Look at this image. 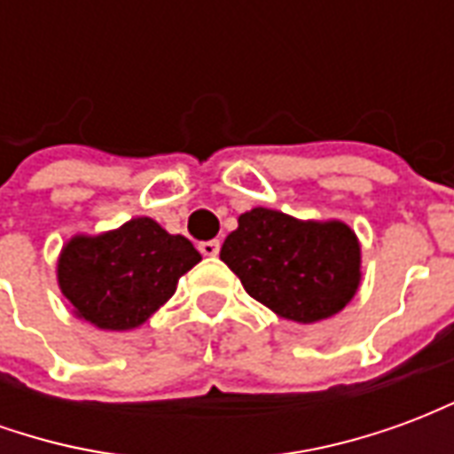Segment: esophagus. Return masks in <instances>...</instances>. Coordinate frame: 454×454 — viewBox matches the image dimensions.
I'll return each instance as SVG.
<instances>
[{
	"label": "esophagus",
	"mask_w": 454,
	"mask_h": 454,
	"mask_svg": "<svg viewBox=\"0 0 454 454\" xmlns=\"http://www.w3.org/2000/svg\"><path fill=\"white\" fill-rule=\"evenodd\" d=\"M218 250H221V243H218V240H204V243H199V253L204 257L218 255Z\"/></svg>",
	"instance_id": "1"
}]
</instances>
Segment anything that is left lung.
Masks as SVG:
<instances>
[{
  "instance_id": "1",
  "label": "left lung",
  "mask_w": 454,
  "mask_h": 454,
  "mask_svg": "<svg viewBox=\"0 0 454 454\" xmlns=\"http://www.w3.org/2000/svg\"><path fill=\"white\" fill-rule=\"evenodd\" d=\"M221 260L255 301L294 324L340 314L362 282L360 240L348 223L301 221L277 208L240 214Z\"/></svg>"
}]
</instances>
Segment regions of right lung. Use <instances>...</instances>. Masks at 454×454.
I'll return each instance as SVG.
<instances>
[{
  "label": "right lung",
  "instance_id": "add662e5",
  "mask_svg": "<svg viewBox=\"0 0 454 454\" xmlns=\"http://www.w3.org/2000/svg\"><path fill=\"white\" fill-rule=\"evenodd\" d=\"M201 255L184 236L136 216L97 236L77 233L58 255V286L73 314L99 331H133L168 304Z\"/></svg>",
  "mask_w": 454,
  "mask_h": 454
}]
</instances>
